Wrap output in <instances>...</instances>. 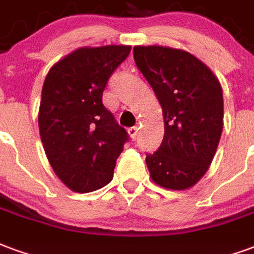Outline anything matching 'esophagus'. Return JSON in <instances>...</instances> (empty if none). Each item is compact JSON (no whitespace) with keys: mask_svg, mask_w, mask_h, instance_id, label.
<instances>
[{"mask_svg":"<svg viewBox=\"0 0 254 254\" xmlns=\"http://www.w3.org/2000/svg\"><path fill=\"white\" fill-rule=\"evenodd\" d=\"M138 131H139V128H138L136 126H134V127H129L128 128V134L131 135V138H132V139H136V138H138Z\"/></svg>","mask_w":254,"mask_h":254,"instance_id":"34e87169","label":"esophagus"}]
</instances>
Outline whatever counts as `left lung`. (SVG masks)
Segmentation results:
<instances>
[{"instance_id":"obj_1","label":"left lung","mask_w":254,"mask_h":254,"mask_svg":"<svg viewBox=\"0 0 254 254\" xmlns=\"http://www.w3.org/2000/svg\"><path fill=\"white\" fill-rule=\"evenodd\" d=\"M136 67L162 107L165 134L146 154L151 180L168 190H187L204 176L223 128L219 81L201 61L183 50L134 47Z\"/></svg>"}]
</instances>
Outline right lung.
Masks as SVG:
<instances>
[{
  "instance_id": "add662e5",
  "label": "right lung",
  "mask_w": 254,
  "mask_h": 254,
  "mask_svg": "<svg viewBox=\"0 0 254 254\" xmlns=\"http://www.w3.org/2000/svg\"><path fill=\"white\" fill-rule=\"evenodd\" d=\"M129 51V46L75 50L54 64L44 79L40 138L54 172L74 192L107 186L129 139L103 104L108 79Z\"/></svg>"
}]
</instances>
